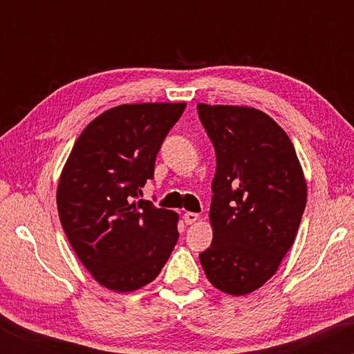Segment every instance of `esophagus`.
I'll list each match as a JSON object with an SVG mask.
<instances>
[{
	"label": "esophagus",
	"mask_w": 354,
	"mask_h": 354,
	"mask_svg": "<svg viewBox=\"0 0 354 354\" xmlns=\"http://www.w3.org/2000/svg\"><path fill=\"white\" fill-rule=\"evenodd\" d=\"M198 218H200V214L193 213V211H186V213L183 214V219H185L186 225H193V223L198 221Z\"/></svg>",
	"instance_id": "34e87169"
}]
</instances>
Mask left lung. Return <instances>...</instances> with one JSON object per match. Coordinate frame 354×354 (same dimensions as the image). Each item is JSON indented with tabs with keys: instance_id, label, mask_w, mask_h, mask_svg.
<instances>
[{
	"instance_id": "1",
	"label": "left lung",
	"mask_w": 354,
	"mask_h": 354,
	"mask_svg": "<svg viewBox=\"0 0 354 354\" xmlns=\"http://www.w3.org/2000/svg\"><path fill=\"white\" fill-rule=\"evenodd\" d=\"M198 115L216 151L213 241L200 254L201 266L223 293L250 295L276 273L293 246L306 180L293 143L266 113L200 103Z\"/></svg>"
}]
</instances>
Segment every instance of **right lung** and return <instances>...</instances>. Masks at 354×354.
<instances>
[{
	"label": "right lung",
	"instance_id": "add662e5",
	"mask_svg": "<svg viewBox=\"0 0 354 354\" xmlns=\"http://www.w3.org/2000/svg\"><path fill=\"white\" fill-rule=\"evenodd\" d=\"M186 103L120 104L83 129L61 171V226L101 286L129 293L151 283L178 236V214L138 200Z\"/></svg>",
	"mask_w": 354,
	"mask_h": 354
}]
</instances>
